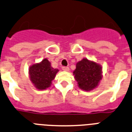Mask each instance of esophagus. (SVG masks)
<instances>
[{"instance_id":"obj_1","label":"esophagus","mask_w":132,"mask_h":132,"mask_svg":"<svg viewBox=\"0 0 132 132\" xmlns=\"http://www.w3.org/2000/svg\"><path fill=\"white\" fill-rule=\"evenodd\" d=\"M62 70H63L64 71H66V72H69V70H70V68H69V67L63 66V67H62Z\"/></svg>"}]
</instances>
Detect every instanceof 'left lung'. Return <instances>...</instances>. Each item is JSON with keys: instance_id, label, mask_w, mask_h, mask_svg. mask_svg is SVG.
<instances>
[{"instance_id": "obj_1", "label": "left lung", "mask_w": 132, "mask_h": 132, "mask_svg": "<svg viewBox=\"0 0 132 132\" xmlns=\"http://www.w3.org/2000/svg\"><path fill=\"white\" fill-rule=\"evenodd\" d=\"M73 74L79 88L89 91L96 88L102 79V67L95 62L83 59L76 64Z\"/></svg>"}]
</instances>
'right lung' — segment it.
Masks as SVG:
<instances>
[{"label": "right lung", "mask_w": 132, "mask_h": 132, "mask_svg": "<svg viewBox=\"0 0 132 132\" xmlns=\"http://www.w3.org/2000/svg\"><path fill=\"white\" fill-rule=\"evenodd\" d=\"M59 71L52 67L51 62L45 59L39 63L34 64L29 67V78L35 88L44 90L51 85L52 81Z\"/></svg>", "instance_id": "right-lung-1"}]
</instances>
